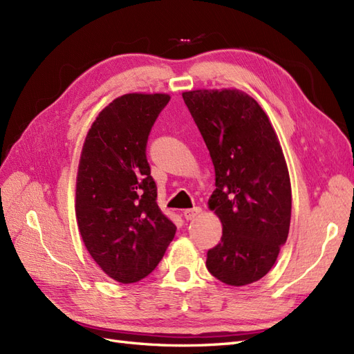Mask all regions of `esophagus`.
Segmentation results:
<instances>
[{
	"instance_id": "esophagus-1",
	"label": "esophagus",
	"mask_w": 354,
	"mask_h": 354,
	"mask_svg": "<svg viewBox=\"0 0 354 354\" xmlns=\"http://www.w3.org/2000/svg\"><path fill=\"white\" fill-rule=\"evenodd\" d=\"M201 212H202V209L199 207H195V208H190V209H185L183 214H185L186 220H195L196 217L201 216Z\"/></svg>"
}]
</instances>
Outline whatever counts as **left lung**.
Here are the masks:
<instances>
[{
    "instance_id": "obj_1",
    "label": "left lung",
    "mask_w": 354,
    "mask_h": 354,
    "mask_svg": "<svg viewBox=\"0 0 354 354\" xmlns=\"http://www.w3.org/2000/svg\"><path fill=\"white\" fill-rule=\"evenodd\" d=\"M216 169L208 208L220 218L221 242L207 267L232 286L270 272L291 223V180L269 116L236 88L183 93Z\"/></svg>"
}]
</instances>
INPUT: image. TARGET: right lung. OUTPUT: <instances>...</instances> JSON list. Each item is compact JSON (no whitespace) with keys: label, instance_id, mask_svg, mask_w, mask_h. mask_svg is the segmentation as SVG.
<instances>
[{"label":"right lung","instance_id":"obj_1","mask_svg":"<svg viewBox=\"0 0 354 354\" xmlns=\"http://www.w3.org/2000/svg\"><path fill=\"white\" fill-rule=\"evenodd\" d=\"M164 93H128L97 115L81 151L75 214L85 248L111 279L142 281L174 239L176 224L156 203L146 143Z\"/></svg>","mask_w":354,"mask_h":354}]
</instances>
